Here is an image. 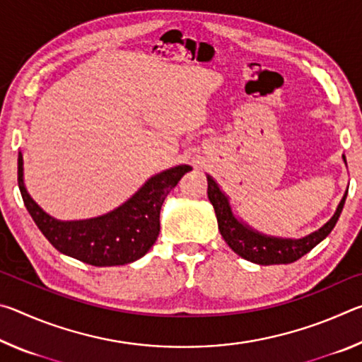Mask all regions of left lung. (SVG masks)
Returning a JSON list of instances; mask_svg holds the SVG:
<instances>
[{"label": "left lung", "instance_id": "left-lung-1", "mask_svg": "<svg viewBox=\"0 0 362 362\" xmlns=\"http://www.w3.org/2000/svg\"><path fill=\"white\" fill-rule=\"evenodd\" d=\"M343 161L346 163L345 156ZM348 193V192H346ZM346 193L340 201L339 207L334 214V217L329 222L310 236H305L302 240H283V238H269L260 235L249 226L243 225L230 209L228 199L220 192L217 183L214 182L212 177L207 175V196L216 211L220 235L228 244L231 250L246 259L249 262L259 263V265H278V263H292L302 259L305 254H308L316 244H320L326 238L339 220L343 204H345Z\"/></svg>", "mask_w": 362, "mask_h": 362}]
</instances>
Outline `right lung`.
Returning a JSON list of instances; mask_svg holds the SVG:
<instances>
[{
	"label": "right lung",
	"mask_w": 362,
	"mask_h": 362,
	"mask_svg": "<svg viewBox=\"0 0 362 362\" xmlns=\"http://www.w3.org/2000/svg\"><path fill=\"white\" fill-rule=\"evenodd\" d=\"M23 161L17 159V182L27 211L46 240L59 252L94 267L124 265L144 257L159 235V211L189 166H177L158 174L118 209L107 216L59 222L42 212L23 187Z\"/></svg>",
	"instance_id": "add662e5"
}]
</instances>
